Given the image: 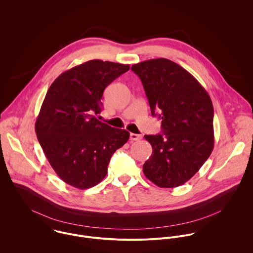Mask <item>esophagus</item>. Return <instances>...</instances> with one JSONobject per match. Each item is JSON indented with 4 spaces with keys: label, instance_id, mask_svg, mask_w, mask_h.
Listing matches in <instances>:
<instances>
[{
    "label": "esophagus",
    "instance_id": "esophagus-1",
    "mask_svg": "<svg viewBox=\"0 0 253 253\" xmlns=\"http://www.w3.org/2000/svg\"><path fill=\"white\" fill-rule=\"evenodd\" d=\"M141 138H142V136L139 135V134L130 133V140H131V141H137V140H140Z\"/></svg>",
    "mask_w": 253,
    "mask_h": 253
}]
</instances>
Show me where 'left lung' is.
<instances>
[{"label":"left lung","mask_w":253,"mask_h":253,"mask_svg":"<svg viewBox=\"0 0 253 253\" xmlns=\"http://www.w3.org/2000/svg\"><path fill=\"white\" fill-rule=\"evenodd\" d=\"M153 116L160 112L163 134L145 135L153 153L143 165L145 176L161 188L190 180L214 145L213 105L204 86L177 63L157 58L133 64Z\"/></svg>","instance_id":"1"}]
</instances>
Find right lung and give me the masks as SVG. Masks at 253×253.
Instances as JSON below:
<instances>
[{
	"instance_id": "add662e5",
	"label": "right lung",
	"mask_w": 253,
	"mask_h": 253,
	"mask_svg": "<svg viewBox=\"0 0 253 253\" xmlns=\"http://www.w3.org/2000/svg\"><path fill=\"white\" fill-rule=\"evenodd\" d=\"M129 65L89 60L58 76L49 86L35 124L37 137L53 170L78 189L97 185L112 155L129 132L98 121L102 94Z\"/></svg>"
}]
</instances>
